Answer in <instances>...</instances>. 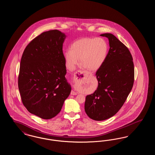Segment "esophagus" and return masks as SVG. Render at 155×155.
Listing matches in <instances>:
<instances>
[{
    "label": "esophagus",
    "mask_w": 155,
    "mask_h": 155,
    "mask_svg": "<svg viewBox=\"0 0 155 155\" xmlns=\"http://www.w3.org/2000/svg\"><path fill=\"white\" fill-rule=\"evenodd\" d=\"M85 75H86V73L83 72V71H79L78 73H77L75 75H74V81L77 80L78 78L80 79L81 78H82L83 77H85ZM71 94L73 95H76L77 94V92H75V91H72L71 92Z\"/></svg>",
    "instance_id": "esophagus-1"
}]
</instances>
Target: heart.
<instances>
[{
  "label": "heart",
  "instance_id": "heart-1",
  "mask_svg": "<svg viewBox=\"0 0 155 155\" xmlns=\"http://www.w3.org/2000/svg\"><path fill=\"white\" fill-rule=\"evenodd\" d=\"M109 45L101 38L85 37L75 41L64 54L66 67L74 70L80 63L82 68H87L91 71H95L102 66L107 58Z\"/></svg>",
  "mask_w": 155,
  "mask_h": 155
}]
</instances>
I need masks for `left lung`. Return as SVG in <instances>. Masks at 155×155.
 Listing matches in <instances>:
<instances>
[{
  "mask_svg": "<svg viewBox=\"0 0 155 155\" xmlns=\"http://www.w3.org/2000/svg\"><path fill=\"white\" fill-rule=\"evenodd\" d=\"M108 38L109 51L104 64L96 73L98 86L86 96L84 109L89 118L102 121L115 115L133 88L134 66L128 49L114 35H100Z\"/></svg>",
  "mask_w": 155,
  "mask_h": 155,
  "instance_id": "1",
  "label": "left lung"
}]
</instances>
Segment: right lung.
<instances>
[{
  "label": "right lung",
  "instance_id": "1",
  "mask_svg": "<svg viewBox=\"0 0 155 155\" xmlns=\"http://www.w3.org/2000/svg\"><path fill=\"white\" fill-rule=\"evenodd\" d=\"M66 38L59 30L44 32L27 46L21 59L18 85L22 103L43 119L55 117L71 91L65 77Z\"/></svg>",
  "mask_w": 155,
  "mask_h": 155
}]
</instances>
